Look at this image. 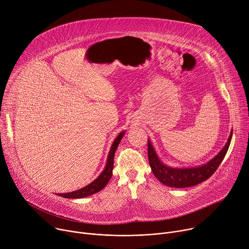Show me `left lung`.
<instances>
[{
	"mask_svg": "<svg viewBox=\"0 0 249 249\" xmlns=\"http://www.w3.org/2000/svg\"><path fill=\"white\" fill-rule=\"evenodd\" d=\"M231 136L232 132L231 133L228 143L226 144L224 149L214 159L211 160L204 165L191 168H172L166 166L159 160L151 142L148 140V158L150 166L152 167V171L158 178V180L169 187L185 188L197 185L209 179L218 169L229 150Z\"/></svg>",
	"mask_w": 249,
	"mask_h": 249,
	"instance_id": "8db88e82",
	"label": "left lung"
}]
</instances>
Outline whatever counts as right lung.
I'll return each mask as SVG.
<instances>
[{
    "instance_id": "obj_1",
    "label": "right lung",
    "mask_w": 249,
    "mask_h": 249,
    "mask_svg": "<svg viewBox=\"0 0 249 249\" xmlns=\"http://www.w3.org/2000/svg\"><path fill=\"white\" fill-rule=\"evenodd\" d=\"M124 135V132L120 133L117 138L115 139L114 143L111 146L109 155H108V159H107V162H106V166L104 168V170L102 171V173L97 177V178L92 181L90 184L87 185L86 187L79 189L77 191L74 192H70V193H65V194H58L61 197L64 198H72V199H77V198H84V197H88L89 195H92L94 193L99 192L100 190H102L105 185L108 183V181L110 180L111 176H112V169H113V160H114V155H115V151L120 143V141L122 139Z\"/></svg>"
}]
</instances>
